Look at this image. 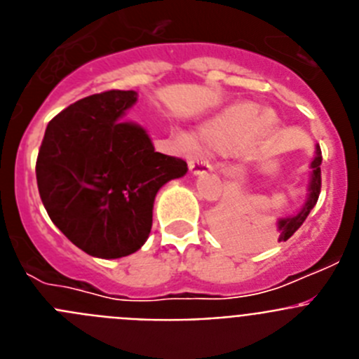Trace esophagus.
<instances>
[{
    "instance_id": "esophagus-1",
    "label": "esophagus",
    "mask_w": 359,
    "mask_h": 359,
    "mask_svg": "<svg viewBox=\"0 0 359 359\" xmlns=\"http://www.w3.org/2000/svg\"><path fill=\"white\" fill-rule=\"evenodd\" d=\"M189 169H190V172L194 174V176H198V174L205 172V170H212V167L207 163V161L190 160V161H189Z\"/></svg>"
}]
</instances>
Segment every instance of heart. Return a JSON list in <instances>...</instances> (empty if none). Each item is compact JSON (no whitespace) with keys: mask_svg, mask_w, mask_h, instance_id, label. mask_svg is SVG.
Here are the masks:
<instances>
[{"mask_svg":"<svg viewBox=\"0 0 359 359\" xmlns=\"http://www.w3.org/2000/svg\"><path fill=\"white\" fill-rule=\"evenodd\" d=\"M275 116L259 104L237 102L224 107L199 126L198 142L210 151L252 149L271 135Z\"/></svg>","mask_w":359,"mask_h":359,"instance_id":"1","label":"heart"}]
</instances>
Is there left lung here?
Returning <instances> with one entry per match:
<instances>
[{
  "instance_id": "1",
  "label": "left lung",
  "mask_w": 359,
  "mask_h": 359,
  "mask_svg": "<svg viewBox=\"0 0 359 359\" xmlns=\"http://www.w3.org/2000/svg\"><path fill=\"white\" fill-rule=\"evenodd\" d=\"M320 165H322V151L320 145H316L315 158L311 161V174H309V183H307V192L306 198L302 199V205L298 207L294 214L287 215V217L278 219V241H287L298 228L302 226V223L307 219L309 212L315 208L316 201L320 196V187H322V172H320Z\"/></svg>"
}]
</instances>
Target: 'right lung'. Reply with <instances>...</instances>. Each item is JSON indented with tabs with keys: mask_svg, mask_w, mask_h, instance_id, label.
Returning <instances> with one entry per match:
<instances>
[{
	"mask_svg": "<svg viewBox=\"0 0 359 359\" xmlns=\"http://www.w3.org/2000/svg\"><path fill=\"white\" fill-rule=\"evenodd\" d=\"M136 91L81 98L50 120L36 163L50 219L77 248L98 259L140 250L158 190L185 176L182 158L154 151L147 131L123 120Z\"/></svg>",
	"mask_w": 359,
	"mask_h": 359,
	"instance_id": "right-lung-1",
	"label": "right lung"
}]
</instances>
